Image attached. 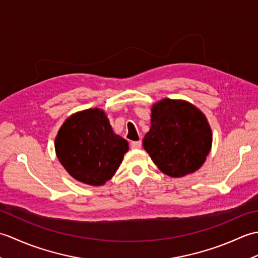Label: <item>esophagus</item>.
I'll return each mask as SVG.
<instances>
[{"mask_svg":"<svg viewBox=\"0 0 258 258\" xmlns=\"http://www.w3.org/2000/svg\"><path fill=\"white\" fill-rule=\"evenodd\" d=\"M131 147H132V149H134V150L141 149V147H142V141L140 140V141L132 142V143H131Z\"/></svg>","mask_w":258,"mask_h":258,"instance_id":"1","label":"esophagus"}]
</instances>
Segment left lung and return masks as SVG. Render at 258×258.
<instances>
[{"label": "left lung", "instance_id": "left-lung-1", "mask_svg": "<svg viewBox=\"0 0 258 258\" xmlns=\"http://www.w3.org/2000/svg\"><path fill=\"white\" fill-rule=\"evenodd\" d=\"M212 142L205 114L191 103L163 98L152 105L151 128L143 147L167 176L184 177L200 169L210 154Z\"/></svg>", "mask_w": 258, "mask_h": 258}]
</instances>
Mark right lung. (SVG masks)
Here are the masks:
<instances>
[{"label":"right lung","mask_w":258,"mask_h":258,"mask_svg":"<svg viewBox=\"0 0 258 258\" xmlns=\"http://www.w3.org/2000/svg\"><path fill=\"white\" fill-rule=\"evenodd\" d=\"M59 163L80 183L102 186L116 173L127 141L113 132L105 112L87 108L71 115L54 142Z\"/></svg>","instance_id":"right-lung-1"}]
</instances>
